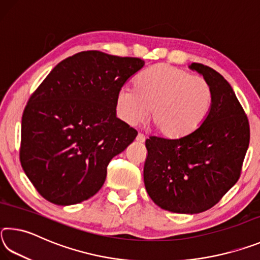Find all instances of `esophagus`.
I'll use <instances>...</instances> for the list:
<instances>
[{"label": "esophagus", "instance_id": "esophagus-1", "mask_svg": "<svg viewBox=\"0 0 260 260\" xmlns=\"http://www.w3.org/2000/svg\"><path fill=\"white\" fill-rule=\"evenodd\" d=\"M136 141H138V142H140V143H143L144 141H146V136H144L143 134L139 133L138 136H136Z\"/></svg>", "mask_w": 260, "mask_h": 260}]
</instances>
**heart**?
I'll return each instance as SVG.
<instances>
[{
  "mask_svg": "<svg viewBox=\"0 0 260 260\" xmlns=\"http://www.w3.org/2000/svg\"><path fill=\"white\" fill-rule=\"evenodd\" d=\"M213 101L212 88L204 78L182 69L157 64L134 81V90L124 87L116 98L117 113L127 125L150 121L167 138H182L203 124Z\"/></svg>",
  "mask_w": 260,
  "mask_h": 260,
  "instance_id": "obj_1",
  "label": "heart"
}]
</instances>
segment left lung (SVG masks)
Masks as SVG:
<instances>
[{"instance_id":"1","label":"left lung","mask_w":260,"mask_h":260,"mask_svg":"<svg viewBox=\"0 0 260 260\" xmlns=\"http://www.w3.org/2000/svg\"><path fill=\"white\" fill-rule=\"evenodd\" d=\"M189 69L203 76L213 101L203 124L178 139H147L143 179L159 208L196 214L212 208L240 178L250 141L245 113L221 74L200 63Z\"/></svg>"}]
</instances>
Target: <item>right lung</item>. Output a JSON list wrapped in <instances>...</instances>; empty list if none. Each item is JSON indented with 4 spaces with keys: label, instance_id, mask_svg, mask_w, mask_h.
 <instances>
[{
    "label": "right lung",
    "instance_id": "obj_1",
    "mask_svg": "<svg viewBox=\"0 0 260 260\" xmlns=\"http://www.w3.org/2000/svg\"><path fill=\"white\" fill-rule=\"evenodd\" d=\"M143 65L135 57L78 52L57 64L30 96L20 162L43 199L72 205L102 188L109 161L138 135L117 118L116 98Z\"/></svg>",
    "mask_w": 260,
    "mask_h": 260
}]
</instances>
